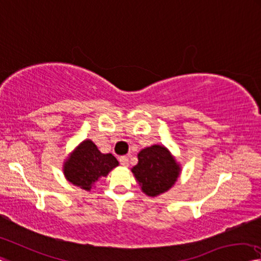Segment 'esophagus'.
Instances as JSON below:
<instances>
[{
  "label": "esophagus",
  "instance_id": "obj_1",
  "mask_svg": "<svg viewBox=\"0 0 261 261\" xmlns=\"http://www.w3.org/2000/svg\"><path fill=\"white\" fill-rule=\"evenodd\" d=\"M119 163H121L122 166L127 167L129 166V158H127V156H121V158H119Z\"/></svg>",
  "mask_w": 261,
  "mask_h": 261
}]
</instances>
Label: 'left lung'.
<instances>
[{"mask_svg": "<svg viewBox=\"0 0 261 261\" xmlns=\"http://www.w3.org/2000/svg\"><path fill=\"white\" fill-rule=\"evenodd\" d=\"M138 164L131 168L142 192L150 197L168 192L179 179L181 165L166 146L154 145L138 153Z\"/></svg>", "mask_w": 261, "mask_h": 261, "instance_id": "left-lung-1", "label": "left lung"}]
</instances>
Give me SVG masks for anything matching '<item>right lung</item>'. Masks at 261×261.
Wrapping results in <instances>:
<instances>
[{"instance_id": "obj_1", "label": "right lung", "mask_w": 261, "mask_h": 261, "mask_svg": "<svg viewBox=\"0 0 261 261\" xmlns=\"http://www.w3.org/2000/svg\"><path fill=\"white\" fill-rule=\"evenodd\" d=\"M119 163L111 153H102L93 140L85 139L69 153L63 165L66 180L90 192L98 180L109 174Z\"/></svg>"}]
</instances>
